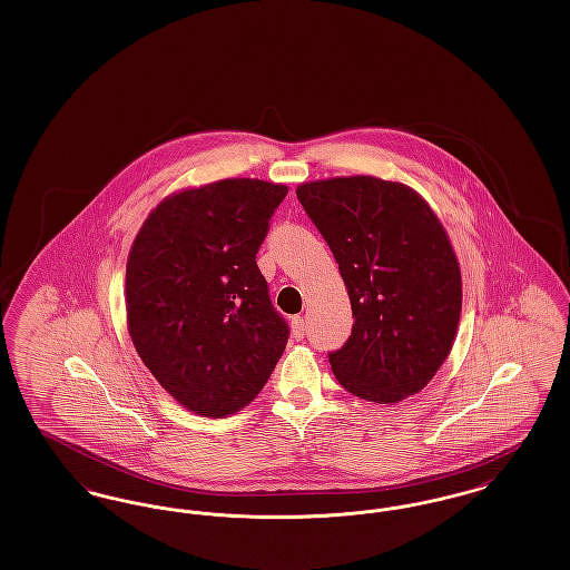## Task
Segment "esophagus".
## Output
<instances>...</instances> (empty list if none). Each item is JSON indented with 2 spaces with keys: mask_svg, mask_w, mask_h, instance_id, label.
I'll return each mask as SVG.
<instances>
[{
  "mask_svg": "<svg viewBox=\"0 0 570 570\" xmlns=\"http://www.w3.org/2000/svg\"><path fill=\"white\" fill-rule=\"evenodd\" d=\"M291 333H293V337L295 340H303V335H305V323H303V318L301 316H295L293 321H291Z\"/></svg>",
  "mask_w": 570,
  "mask_h": 570,
  "instance_id": "34e87169",
  "label": "esophagus"
}]
</instances>
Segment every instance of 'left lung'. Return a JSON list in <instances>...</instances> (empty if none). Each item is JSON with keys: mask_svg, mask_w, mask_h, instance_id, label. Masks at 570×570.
Segmentation results:
<instances>
[{"mask_svg": "<svg viewBox=\"0 0 570 570\" xmlns=\"http://www.w3.org/2000/svg\"><path fill=\"white\" fill-rule=\"evenodd\" d=\"M297 198L353 305V333L328 354L335 379L374 404L419 393L451 353L461 314L460 263L434 209L370 175L307 181Z\"/></svg>", "mask_w": 570, "mask_h": 570, "instance_id": "1", "label": "left lung"}]
</instances>
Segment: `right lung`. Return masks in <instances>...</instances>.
I'll return each instance as SVG.
<instances>
[{
    "label": "right lung",
    "instance_id": "1",
    "mask_svg": "<svg viewBox=\"0 0 570 570\" xmlns=\"http://www.w3.org/2000/svg\"><path fill=\"white\" fill-rule=\"evenodd\" d=\"M286 191L245 177L175 191L130 247L128 333L154 379L194 414L239 412L286 348L288 325L256 265Z\"/></svg>",
    "mask_w": 570,
    "mask_h": 570
}]
</instances>
